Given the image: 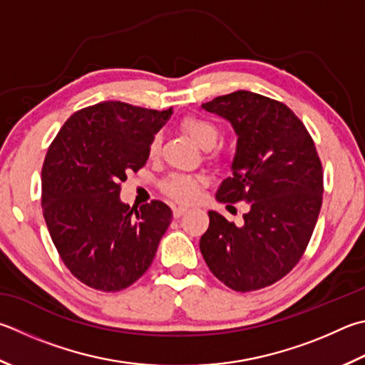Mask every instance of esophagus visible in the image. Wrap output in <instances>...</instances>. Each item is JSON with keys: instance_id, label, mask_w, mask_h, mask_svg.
<instances>
[{"instance_id": "34e87169", "label": "esophagus", "mask_w": 365, "mask_h": 365, "mask_svg": "<svg viewBox=\"0 0 365 365\" xmlns=\"http://www.w3.org/2000/svg\"><path fill=\"white\" fill-rule=\"evenodd\" d=\"M187 210H188V207H185V205H175V207H174V217L175 218H180Z\"/></svg>"}]
</instances>
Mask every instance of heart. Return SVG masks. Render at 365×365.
Returning <instances> with one entry per match:
<instances>
[{
  "label": "heart",
  "mask_w": 365,
  "mask_h": 365,
  "mask_svg": "<svg viewBox=\"0 0 365 365\" xmlns=\"http://www.w3.org/2000/svg\"><path fill=\"white\" fill-rule=\"evenodd\" d=\"M182 129L191 137V140L200 145L201 148L209 150L217 143L220 137V129L210 119L200 116H188L182 121ZM160 137H155L150 145V156H156L160 151ZM212 158H218L215 153ZM204 178L200 175H188V174H172L163 182L161 188L164 195H168L177 202H193L197 195H200L201 185Z\"/></svg>",
  "instance_id": "1"
}]
</instances>
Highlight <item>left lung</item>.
Returning a JSON list of instances; mask_svg holds the SVG:
<instances>
[{
  "mask_svg": "<svg viewBox=\"0 0 365 365\" xmlns=\"http://www.w3.org/2000/svg\"><path fill=\"white\" fill-rule=\"evenodd\" d=\"M233 125L237 147L217 201L249 204L236 227L209 210L200 249L217 279L250 292L282 279L300 260L322 204V165L304 124L287 105L250 91L202 103Z\"/></svg>",
  "mask_w": 365,
  "mask_h": 365,
  "instance_id": "left-lung-1",
  "label": "left lung"
}]
</instances>
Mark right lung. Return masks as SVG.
<instances>
[{
    "instance_id": "right-lung-1",
    "label": "right lung",
    "mask_w": 365,
    "mask_h": 365,
    "mask_svg": "<svg viewBox=\"0 0 365 365\" xmlns=\"http://www.w3.org/2000/svg\"><path fill=\"white\" fill-rule=\"evenodd\" d=\"M172 108L101 102L73 113L51 143L41 170V205L52 242L86 286L118 292L150 268L172 220L168 204L140 207L119 197L142 169Z\"/></svg>"
}]
</instances>
